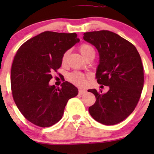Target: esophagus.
Instances as JSON below:
<instances>
[{"label":"esophagus","mask_w":154,"mask_h":154,"mask_svg":"<svg viewBox=\"0 0 154 154\" xmlns=\"http://www.w3.org/2000/svg\"><path fill=\"white\" fill-rule=\"evenodd\" d=\"M79 94H83L86 93V90L80 89V90H79Z\"/></svg>","instance_id":"obj_1"}]
</instances>
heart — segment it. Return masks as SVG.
Wrapping results in <instances>:
<instances>
[{
    "instance_id": "b5f03b06",
    "label": "heart",
    "mask_w": 154,
    "mask_h": 154,
    "mask_svg": "<svg viewBox=\"0 0 154 154\" xmlns=\"http://www.w3.org/2000/svg\"><path fill=\"white\" fill-rule=\"evenodd\" d=\"M79 49L80 51L81 52V54H83L85 58L88 55V54L92 53V52H94V48L88 43L81 44ZM69 50H67V51H66L64 54H63L62 57V64L66 63L67 58H68L69 57ZM67 80H68L70 83L77 86H83L86 83L85 75H84L83 73L79 72V71H73V72L69 73V74L67 75Z\"/></svg>"
}]
</instances>
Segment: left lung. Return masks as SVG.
<instances>
[{
  "label": "left lung",
  "mask_w": 154,
  "mask_h": 154,
  "mask_svg": "<svg viewBox=\"0 0 154 154\" xmlns=\"http://www.w3.org/2000/svg\"><path fill=\"white\" fill-rule=\"evenodd\" d=\"M83 35L100 54L97 81L109 87L105 94L101 90H88L96 97L89 112L104 125L119 123L134 111L142 94L144 69L140 54L130 42L111 31H91Z\"/></svg>",
  "instance_id": "obj_1"
}]
</instances>
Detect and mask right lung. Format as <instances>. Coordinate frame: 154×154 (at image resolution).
I'll return each mask as SVG.
<instances>
[{"instance_id": "add662e5", "label": "right lung", "mask_w": 154, "mask_h": 154, "mask_svg": "<svg viewBox=\"0 0 154 154\" xmlns=\"http://www.w3.org/2000/svg\"><path fill=\"white\" fill-rule=\"evenodd\" d=\"M75 33L45 31L23 43L14 57L10 81L12 97L24 118L39 127H50L62 118L69 99L79 93L65 81L62 88L49 85L63 54L79 42Z\"/></svg>"}]
</instances>
